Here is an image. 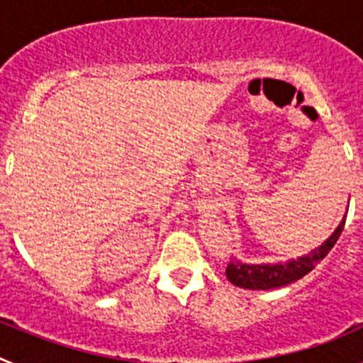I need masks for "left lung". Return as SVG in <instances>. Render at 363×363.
<instances>
[{
    "label": "left lung",
    "instance_id": "8db88e82",
    "mask_svg": "<svg viewBox=\"0 0 363 363\" xmlns=\"http://www.w3.org/2000/svg\"><path fill=\"white\" fill-rule=\"evenodd\" d=\"M345 218L344 216L342 223L336 227L335 233L318 247L311 251L307 256H300L298 259H291V262H285V264H265V265H249L242 264V262H233L230 259L227 264L225 274L229 278L230 284L238 285V287H243V289H277V287H281V285H289L293 281L300 280L307 274V272L313 271L316 265H318L320 259L325 258L329 255L335 243L338 242L340 234L344 230L345 225Z\"/></svg>",
    "mask_w": 363,
    "mask_h": 363
}]
</instances>
